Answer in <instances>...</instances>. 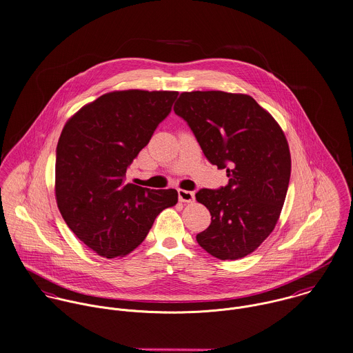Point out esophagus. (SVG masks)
<instances>
[{
  "label": "esophagus",
  "instance_id": "34e87169",
  "mask_svg": "<svg viewBox=\"0 0 353 353\" xmlns=\"http://www.w3.org/2000/svg\"><path fill=\"white\" fill-rule=\"evenodd\" d=\"M179 199L180 202H187L191 203L195 201V194L192 191H187V190H179Z\"/></svg>",
  "mask_w": 353,
  "mask_h": 353
}]
</instances>
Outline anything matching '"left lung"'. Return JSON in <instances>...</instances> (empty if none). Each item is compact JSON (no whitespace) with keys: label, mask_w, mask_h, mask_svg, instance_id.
Wrapping results in <instances>:
<instances>
[{"label":"left lung","mask_w":353,"mask_h":353,"mask_svg":"<svg viewBox=\"0 0 353 353\" xmlns=\"http://www.w3.org/2000/svg\"><path fill=\"white\" fill-rule=\"evenodd\" d=\"M173 110L187 121L206 158L229 177L228 185L195 195L212 214L196 241L221 261L244 258L269 237L281 214L290 177L285 134L247 94L181 92Z\"/></svg>","instance_id":"obj_1"}]
</instances>
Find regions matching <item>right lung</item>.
I'll use <instances>...</instances> for the list:
<instances>
[{
  "mask_svg": "<svg viewBox=\"0 0 353 353\" xmlns=\"http://www.w3.org/2000/svg\"><path fill=\"white\" fill-rule=\"evenodd\" d=\"M177 91L123 90L101 95L63 128L56 154V201L68 228L112 259L132 252L154 219L177 203L176 190L125 184L127 168L170 113Z\"/></svg>",
  "mask_w": 353,
  "mask_h": 353,
  "instance_id": "1",
  "label": "right lung"
}]
</instances>
